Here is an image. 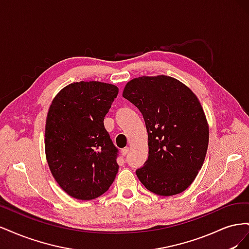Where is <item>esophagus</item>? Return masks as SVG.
Returning a JSON list of instances; mask_svg holds the SVG:
<instances>
[{"instance_id":"1","label":"esophagus","mask_w":249,"mask_h":249,"mask_svg":"<svg viewBox=\"0 0 249 249\" xmlns=\"http://www.w3.org/2000/svg\"><path fill=\"white\" fill-rule=\"evenodd\" d=\"M129 150H130L129 147H124V148L122 149V152H120V153H122V155H123L124 157H125V156L127 155V153H129Z\"/></svg>"}]
</instances>
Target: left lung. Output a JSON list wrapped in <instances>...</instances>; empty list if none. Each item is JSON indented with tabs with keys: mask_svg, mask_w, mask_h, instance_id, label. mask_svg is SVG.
<instances>
[{
	"mask_svg": "<svg viewBox=\"0 0 249 249\" xmlns=\"http://www.w3.org/2000/svg\"><path fill=\"white\" fill-rule=\"evenodd\" d=\"M123 96L139 109L148 134V159L136 170L140 182L162 196L182 193L196 178L209 144L197 96L168 76L135 78Z\"/></svg>",
	"mask_w": 249,
	"mask_h": 249,
	"instance_id": "left-lung-1",
	"label": "left lung"
}]
</instances>
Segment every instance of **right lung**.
<instances>
[{
  "mask_svg": "<svg viewBox=\"0 0 249 249\" xmlns=\"http://www.w3.org/2000/svg\"><path fill=\"white\" fill-rule=\"evenodd\" d=\"M118 94L108 83L67 85L53 100L47 116L44 146L50 170L70 196L90 200L106 192L118 171V149L104 118Z\"/></svg>",
  "mask_w": 249,
  "mask_h": 249,
  "instance_id": "obj_1",
  "label": "right lung"
}]
</instances>
